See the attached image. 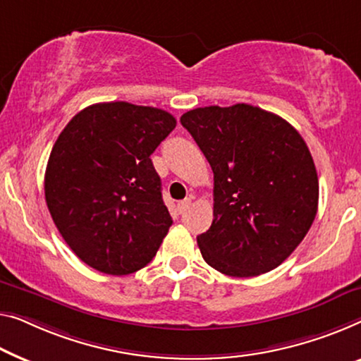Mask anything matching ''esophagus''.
<instances>
[{"instance_id":"obj_1","label":"esophagus","mask_w":361,"mask_h":361,"mask_svg":"<svg viewBox=\"0 0 361 361\" xmlns=\"http://www.w3.org/2000/svg\"><path fill=\"white\" fill-rule=\"evenodd\" d=\"M190 204H191V199H185V201L178 202V206H176V209H178V212H180V214H183V212L186 211L188 207H190Z\"/></svg>"}]
</instances>
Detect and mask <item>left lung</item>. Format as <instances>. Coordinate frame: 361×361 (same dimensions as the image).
Returning <instances> with one entry per match:
<instances>
[{
    "mask_svg": "<svg viewBox=\"0 0 361 361\" xmlns=\"http://www.w3.org/2000/svg\"><path fill=\"white\" fill-rule=\"evenodd\" d=\"M180 121L214 171V220L197 236L204 261L232 277L281 266L318 212V173L303 137L248 104L195 109Z\"/></svg>",
    "mask_w": 361,
    "mask_h": 361,
    "instance_id": "8db88e82",
    "label": "left lung"
}]
</instances>
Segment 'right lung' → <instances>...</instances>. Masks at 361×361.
Instances as JSON below:
<instances>
[{"mask_svg": "<svg viewBox=\"0 0 361 361\" xmlns=\"http://www.w3.org/2000/svg\"><path fill=\"white\" fill-rule=\"evenodd\" d=\"M169 111L128 102L80 110L58 136L45 199L80 261L126 276L147 266L173 224L150 155L173 131Z\"/></svg>", "mask_w": 361, "mask_h": 361, "instance_id": "1", "label": "right lung"}]
</instances>
